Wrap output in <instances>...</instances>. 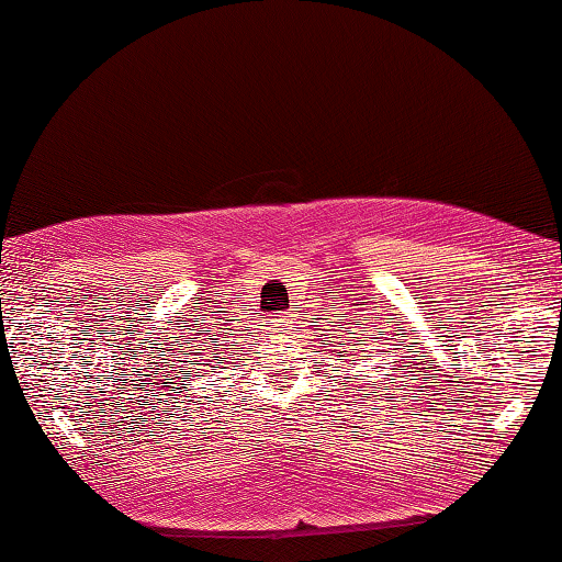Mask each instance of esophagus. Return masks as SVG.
I'll return each instance as SVG.
<instances>
[{
  "label": "esophagus",
  "instance_id": "esophagus-1",
  "mask_svg": "<svg viewBox=\"0 0 562 562\" xmlns=\"http://www.w3.org/2000/svg\"><path fill=\"white\" fill-rule=\"evenodd\" d=\"M290 321V317L288 315H278V321H274V323H280V325H284V323H288Z\"/></svg>",
  "mask_w": 562,
  "mask_h": 562
}]
</instances>
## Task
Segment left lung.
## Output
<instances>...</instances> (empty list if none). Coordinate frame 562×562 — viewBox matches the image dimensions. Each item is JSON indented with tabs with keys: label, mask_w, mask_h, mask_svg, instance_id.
Wrapping results in <instances>:
<instances>
[{
	"label": "left lung",
	"mask_w": 562,
	"mask_h": 562,
	"mask_svg": "<svg viewBox=\"0 0 562 562\" xmlns=\"http://www.w3.org/2000/svg\"><path fill=\"white\" fill-rule=\"evenodd\" d=\"M381 333V330H379ZM356 346H363L361 340H353V348H348V342H340V348H348V350H342V356H340V361H346V356H356Z\"/></svg>",
	"instance_id": "1"
}]
</instances>
